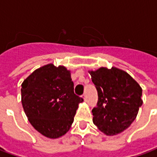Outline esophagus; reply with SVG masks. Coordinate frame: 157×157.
I'll return each mask as SVG.
<instances>
[{
	"mask_svg": "<svg viewBox=\"0 0 157 157\" xmlns=\"http://www.w3.org/2000/svg\"><path fill=\"white\" fill-rule=\"evenodd\" d=\"M82 98H83V99H84V101H86V98H86V94H84V95L82 96Z\"/></svg>",
	"mask_w": 157,
	"mask_h": 157,
	"instance_id": "34e87169",
	"label": "esophagus"
}]
</instances>
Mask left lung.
Segmentation results:
<instances>
[{
  "label": "left lung",
  "mask_w": 157,
  "mask_h": 157,
  "mask_svg": "<svg viewBox=\"0 0 157 157\" xmlns=\"http://www.w3.org/2000/svg\"><path fill=\"white\" fill-rule=\"evenodd\" d=\"M98 101L92 109L93 124L107 135H116L128 128L141 107L142 88L124 71L101 67L89 71Z\"/></svg>",
  "instance_id": "obj_1"
}]
</instances>
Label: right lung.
Listing matches in <instances>:
<instances>
[{"label": "right lung", "instance_id": "1", "mask_svg": "<svg viewBox=\"0 0 157 157\" xmlns=\"http://www.w3.org/2000/svg\"><path fill=\"white\" fill-rule=\"evenodd\" d=\"M22 104L29 121L41 135L56 139L69 131L78 104L71 71L63 65L48 64L23 81Z\"/></svg>", "mask_w": 157, "mask_h": 157}]
</instances>
